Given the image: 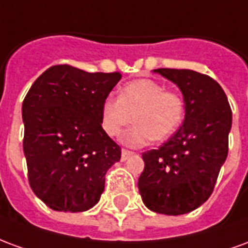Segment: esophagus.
<instances>
[{
	"mask_svg": "<svg viewBox=\"0 0 248 248\" xmlns=\"http://www.w3.org/2000/svg\"><path fill=\"white\" fill-rule=\"evenodd\" d=\"M133 154H134L133 151H129V150H126V149H122V154H121V159H122V161H126V159H127L129 156L133 155Z\"/></svg>",
	"mask_w": 248,
	"mask_h": 248,
	"instance_id": "1",
	"label": "esophagus"
}]
</instances>
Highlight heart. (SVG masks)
Masks as SVG:
<instances>
[{"mask_svg":"<svg viewBox=\"0 0 248 248\" xmlns=\"http://www.w3.org/2000/svg\"><path fill=\"white\" fill-rule=\"evenodd\" d=\"M186 105L181 94L165 90L159 82L142 78L126 83L119 97H108L101 108V124L110 137L121 134L133 119L135 126L124 131V145L140 147L150 140L161 142L181 126Z\"/></svg>","mask_w":248,"mask_h":248,"instance_id":"1","label":"heart"}]
</instances>
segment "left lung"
<instances>
[{"instance_id":"left-lung-1","label":"left lung","mask_w":248,"mask_h":248,"mask_svg":"<svg viewBox=\"0 0 248 248\" xmlns=\"http://www.w3.org/2000/svg\"><path fill=\"white\" fill-rule=\"evenodd\" d=\"M182 90L183 124L156 150L142 154L138 179L142 201L165 215L190 213L213 194L229 153L232 113L218 82L188 69H156Z\"/></svg>"}]
</instances>
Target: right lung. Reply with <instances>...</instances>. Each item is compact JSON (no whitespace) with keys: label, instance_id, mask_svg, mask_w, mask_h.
Instances as JSON below:
<instances>
[{"label":"right lung","instance_id":"right-lung-1","mask_svg":"<svg viewBox=\"0 0 248 248\" xmlns=\"http://www.w3.org/2000/svg\"><path fill=\"white\" fill-rule=\"evenodd\" d=\"M122 78L56 65L42 73L22 103L24 153L31 190L56 211L92 208L121 147L101 124V108Z\"/></svg>","mask_w":248,"mask_h":248}]
</instances>
